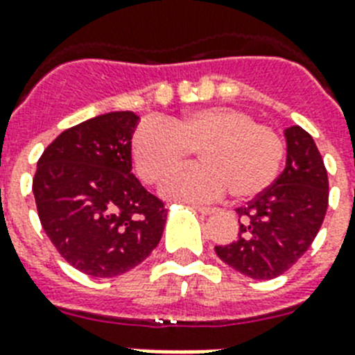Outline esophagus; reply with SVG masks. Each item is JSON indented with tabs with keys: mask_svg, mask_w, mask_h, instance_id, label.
<instances>
[{
	"mask_svg": "<svg viewBox=\"0 0 355 355\" xmlns=\"http://www.w3.org/2000/svg\"><path fill=\"white\" fill-rule=\"evenodd\" d=\"M196 210L203 214V216H210V214L216 212V209H212V207H203V205H196Z\"/></svg>",
	"mask_w": 355,
	"mask_h": 355,
	"instance_id": "esophagus-1",
	"label": "esophagus"
}]
</instances>
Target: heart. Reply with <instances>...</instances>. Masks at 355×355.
I'll list each match as a JSON object with an SVG mask.
<instances>
[{"label":"heart","mask_w":355,"mask_h":355,"mask_svg":"<svg viewBox=\"0 0 355 355\" xmlns=\"http://www.w3.org/2000/svg\"><path fill=\"white\" fill-rule=\"evenodd\" d=\"M194 152L201 165L171 178L165 194L210 201L228 190L243 201L276 181L285 159V141L276 128L230 107L198 108L165 125L143 123L132 136L136 172L150 184L180 171Z\"/></svg>","instance_id":"1"}]
</instances>
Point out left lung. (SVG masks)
<instances>
[{"mask_svg": "<svg viewBox=\"0 0 355 355\" xmlns=\"http://www.w3.org/2000/svg\"><path fill=\"white\" fill-rule=\"evenodd\" d=\"M286 166L274 183L239 207V234L216 247L221 261L252 279H274L297 263L323 225L329 175L309 132L285 130Z\"/></svg>", "mask_w": 355, "mask_h": 355, "instance_id": "left-lung-1", "label": "left lung"}]
</instances>
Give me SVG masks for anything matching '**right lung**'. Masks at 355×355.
Returning a JSON list of instances; mask_svg holds the SVG:
<instances>
[{
	"label": "right lung",
	"instance_id": "1",
	"mask_svg": "<svg viewBox=\"0 0 355 355\" xmlns=\"http://www.w3.org/2000/svg\"><path fill=\"white\" fill-rule=\"evenodd\" d=\"M134 112H108L67 128L32 180L41 227L67 263L92 277L125 274L148 257L165 203L132 174Z\"/></svg>",
	"mask_w": 355,
	"mask_h": 355
}]
</instances>
